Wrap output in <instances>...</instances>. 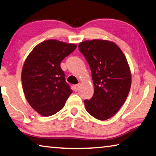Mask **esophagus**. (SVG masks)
<instances>
[{
	"label": "esophagus",
	"mask_w": 156,
	"mask_h": 156,
	"mask_svg": "<svg viewBox=\"0 0 156 156\" xmlns=\"http://www.w3.org/2000/svg\"><path fill=\"white\" fill-rule=\"evenodd\" d=\"M78 88H79L78 84H76V85L73 86V89L74 91H77V90H78Z\"/></svg>",
	"instance_id": "34e87169"
}]
</instances>
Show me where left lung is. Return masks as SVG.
<instances>
[{"label":"left lung","mask_w":156,"mask_h":156,"mask_svg":"<svg viewBox=\"0 0 156 156\" xmlns=\"http://www.w3.org/2000/svg\"><path fill=\"white\" fill-rule=\"evenodd\" d=\"M91 71L94 93L84 100L87 111L99 120L114 116L126 101L131 87L129 65L121 50L112 41L100 39L79 44Z\"/></svg>","instance_id":"1"}]
</instances>
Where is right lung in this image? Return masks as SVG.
<instances>
[{"instance_id":"obj_1","label":"right lung","mask_w":156,"mask_h":156,"mask_svg":"<svg viewBox=\"0 0 156 156\" xmlns=\"http://www.w3.org/2000/svg\"><path fill=\"white\" fill-rule=\"evenodd\" d=\"M76 47L49 39L38 44L27 56L22 71V87L28 102L41 115L56 114L72 94L61 63Z\"/></svg>"}]
</instances>
